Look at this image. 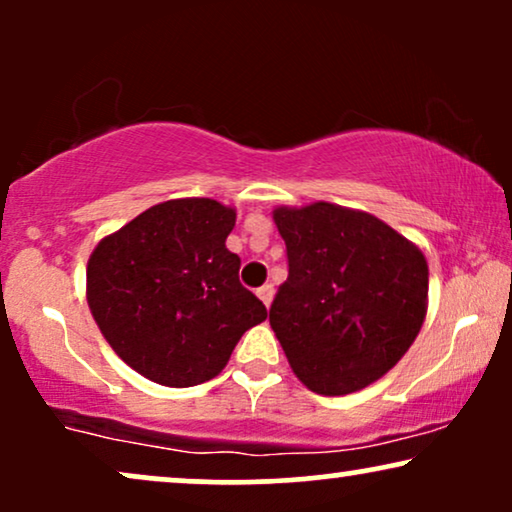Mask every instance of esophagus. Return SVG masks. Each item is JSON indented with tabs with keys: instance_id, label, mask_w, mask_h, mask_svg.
<instances>
[{
	"instance_id": "esophagus-1",
	"label": "esophagus",
	"mask_w": 512,
	"mask_h": 512,
	"mask_svg": "<svg viewBox=\"0 0 512 512\" xmlns=\"http://www.w3.org/2000/svg\"><path fill=\"white\" fill-rule=\"evenodd\" d=\"M256 296L263 300V305H265V307H270V303H272V296H275V286H272V284H263L261 289L256 291Z\"/></svg>"
}]
</instances>
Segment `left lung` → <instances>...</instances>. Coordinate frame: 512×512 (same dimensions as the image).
Wrapping results in <instances>:
<instances>
[{
	"label": "left lung",
	"instance_id": "8db88e82",
	"mask_svg": "<svg viewBox=\"0 0 512 512\" xmlns=\"http://www.w3.org/2000/svg\"><path fill=\"white\" fill-rule=\"evenodd\" d=\"M289 277L270 326L307 389L359 391L396 366L429 305V265L417 244L368 212L331 202L277 207Z\"/></svg>",
	"mask_w": 512,
	"mask_h": 512
}]
</instances>
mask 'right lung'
I'll use <instances>...</instances> for the list:
<instances>
[{
    "label": "right lung",
    "mask_w": 512,
    "mask_h": 512,
    "mask_svg": "<svg viewBox=\"0 0 512 512\" xmlns=\"http://www.w3.org/2000/svg\"><path fill=\"white\" fill-rule=\"evenodd\" d=\"M235 209L212 198L153 205L102 237L86 298L111 349L146 380L193 387L226 368L237 340L268 310L240 284L226 249Z\"/></svg>",
    "instance_id": "obj_1"
}]
</instances>
